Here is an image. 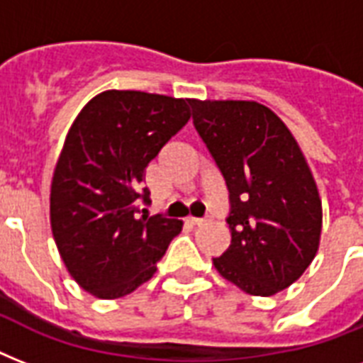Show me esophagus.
Wrapping results in <instances>:
<instances>
[{
	"mask_svg": "<svg viewBox=\"0 0 363 363\" xmlns=\"http://www.w3.org/2000/svg\"><path fill=\"white\" fill-rule=\"evenodd\" d=\"M209 220H205V218H186V224H190V226H203Z\"/></svg>",
	"mask_w": 363,
	"mask_h": 363,
	"instance_id": "obj_1",
	"label": "esophagus"
}]
</instances>
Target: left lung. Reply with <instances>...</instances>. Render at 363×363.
Here are the masks:
<instances>
[{
    "label": "left lung",
    "instance_id": "left-lung-1",
    "mask_svg": "<svg viewBox=\"0 0 363 363\" xmlns=\"http://www.w3.org/2000/svg\"><path fill=\"white\" fill-rule=\"evenodd\" d=\"M194 125L230 190L232 242L213 258L226 281L250 296H273L316 256L322 201L292 131L256 101L190 99Z\"/></svg>",
    "mask_w": 363,
    "mask_h": 363
}]
</instances>
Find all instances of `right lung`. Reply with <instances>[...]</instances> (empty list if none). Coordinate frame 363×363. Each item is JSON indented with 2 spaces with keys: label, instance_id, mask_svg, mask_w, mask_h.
I'll list each match as a JSON object with an SVG mask.
<instances>
[{
  "label": "right lung",
  "instance_id": "right-lung-1",
  "mask_svg": "<svg viewBox=\"0 0 363 363\" xmlns=\"http://www.w3.org/2000/svg\"><path fill=\"white\" fill-rule=\"evenodd\" d=\"M190 99L107 90L71 124L50 184V228L69 275L116 299L156 273L182 222L148 216L145 169L190 118Z\"/></svg>",
  "mask_w": 363,
  "mask_h": 363
}]
</instances>
